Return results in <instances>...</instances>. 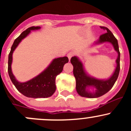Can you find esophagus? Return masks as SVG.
I'll return each instance as SVG.
<instances>
[{"mask_svg":"<svg viewBox=\"0 0 131 131\" xmlns=\"http://www.w3.org/2000/svg\"><path fill=\"white\" fill-rule=\"evenodd\" d=\"M73 55H74V53L73 52H70V53H69L68 54H67V57H68V59H69V60L70 61V60H71V57H73Z\"/></svg>","mask_w":131,"mask_h":131,"instance_id":"obj_1","label":"esophagus"}]
</instances>
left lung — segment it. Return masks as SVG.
Instances as JSON below:
<instances>
[{"label": "left lung", "instance_id": "obj_1", "mask_svg": "<svg viewBox=\"0 0 131 131\" xmlns=\"http://www.w3.org/2000/svg\"><path fill=\"white\" fill-rule=\"evenodd\" d=\"M105 31L99 37L95 44H101L109 42L112 44L115 51L118 53V57L116 60V67L112 76L107 80H99L89 76L85 72L82 62L77 57H72L71 59V64L73 66V74L76 78V89L78 94L81 97L88 98H96L102 96L110 91L115 84L120 72V58L118 44L117 39L115 38L112 32L105 27H100ZM94 87L96 91L90 93L88 88Z\"/></svg>", "mask_w": 131, "mask_h": 131}]
</instances>
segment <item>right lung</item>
Here are the masks:
<instances>
[{
	"label": "right lung",
	"instance_id": "right-lung-1",
	"mask_svg": "<svg viewBox=\"0 0 131 131\" xmlns=\"http://www.w3.org/2000/svg\"><path fill=\"white\" fill-rule=\"evenodd\" d=\"M40 28V27H31L23 31L15 40L9 54L8 73L10 79L16 89L27 97L45 98L51 96L56 90L55 78L62 71L65 64L69 62L67 57L55 59L45 71L32 80L24 83L19 82L16 80L11 70L13 53L21 40L27 37L30 33L31 30H36Z\"/></svg>",
	"mask_w": 131,
	"mask_h": 131
}]
</instances>
